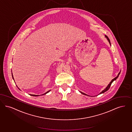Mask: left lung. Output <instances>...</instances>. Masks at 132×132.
Here are the masks:
<instances>
[{
    "label": "left lung",
    "mask_w": 132,
    "mask_h": 132,
    "mask_svg": "<svg viewBox=\"0 0 132 132\" xmlns=\"http://www.w3.org/2000/svg\"><path fill=\"white\" fill-rule=\"evenodd\" d=\"M105 37L107 38V39L108 40V41H109V44H110V45H111V43H110V40H109V37L106 36V35H105ZM120 72L118 73V75L116 77H115L114 78V79H113L111 81V82L109 83V84L108 85V86H107L106 87V88L105 89H104V90H103V91H102V92H101L100 94H99V95L100 94H103V93H104L105 92H106V91H107L109 89V88H110V86H111V84H112V83L118 77V76H119V75H120ZM80 92L81 93V94H82L83 95H86V96H89V95H87V94H85V93H83V92H80Z\"/></svg>",
    "instance_id": "8db88e82"
}]
</instances>
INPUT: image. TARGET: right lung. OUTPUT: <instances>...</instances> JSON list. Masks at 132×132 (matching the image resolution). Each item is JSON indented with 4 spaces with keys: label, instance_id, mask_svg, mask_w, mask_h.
<instances>
[{
    "label": "right lung",
    "instance_id": "obj_1",
    "mask_svg": "<svg viewBox=\"0 0 132 132\" xmlns=\"http://www.w3.org/2000/svg\"><path fill=\"white\" fill-rule=\"evenodd\" d=\"M12 77H13V79H14V78H13V74H12ZM50 91V90H49V91H47V92H46V93H45V94H43V95H45V94H46L47 93H48V92H49ZM31 95V96H39V95Z\"/></svg>",
    "mask_w": 132,
    "mask_h": 132
}]
</instances>
